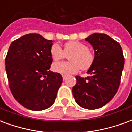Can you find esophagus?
Here are the masks:
<instances>
[{
  "label": "esophagus",
  "mask_w": 132,
  "mask_h": 132,
  "mask_svg": "<svg viewBox=\"0 0 132 132\" xmlns=\"http://www.w3.org/2000/svg\"><path fill=\"white\" fill-rule=\"evenodd\" d=\"M62 78H63V80H65L66 78V76H64V75H63V76H62Z\"/></svg>",
  "instance_id": "obj_1"
}]
</instances>
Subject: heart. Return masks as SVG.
Segmentation results:
<instances>
[{"instance_id":"1","label":"heart","mask_w":132,"mask_h":132,"mask_svg":"<svg viewBox=\"0 0 132 132\" xmlns=\"http://www.w3.org/2000/svg\"><path fill=\"white\" fill-rule=\"evenodd\" d=\"M69 56V60L71 61H61L54 63L52 66L53 71L56 73L69 76L77 73L80 68L82 70H87L93 65L95 60V55L86 44L71 41L66 42L63 50L59 44H54L50 49V54L53 60L58 61L63 59L66 55Z\"/></svg>"}]
</instances>
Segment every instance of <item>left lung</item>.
I'll return each instance as SVG.
<instances>
[{
	"label": "left lung",
	"instance_id": "1",
	"mask_svg": "<svg viewBox=\"0 0 132 132\" xmlns=\"http://www.w3.org/2000/svg\"><path fill=\"white\" fill-rule=\"evenodd\" d=\"M85 40L93 47L95 60L87 72L90 76H76L72 92L79 106L95 110L103 107L116 94L125 58L120 44L106 34L93 33Z\"/></svg>",
	"mask_w": 132,
	"mask_h": 132
}]
</instances>
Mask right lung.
Returning a JSON list of instances; mask_svg holds the SVG:
<instances>
[{"label":"right lung","instance_id":"right-lung-1","mask_svg":"<svg viewBox=\"0 0 132 132\" xmlns=\"http://www.w3.org/2000/svg\"><path fill=\"white\" fill-rule=\"evenodd\" d=\"M52 40L30 33L10 44L5 70L13 97L24 108L43 110L55 102L63 78L49 71Z\"/></svg>","mask_w":132,"mask_h":132}]
</instances>
